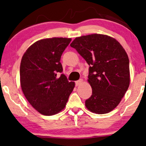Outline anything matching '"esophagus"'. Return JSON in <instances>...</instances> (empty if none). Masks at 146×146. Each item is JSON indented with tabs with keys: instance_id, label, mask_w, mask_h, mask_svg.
Instances as JSON below:
<instances>
[{
	"instance_id": "esophagus-1",
	"label": "esophagus",
	"mask_w": 146,
	"mask_h": 146,
	"mask_svg": "<svg viewBox=\"0 0 146 146\" xmlns=\"http://www.w3.org/2000/svg\"><path fill=\"white\" fill-rule=\"evenodd\" d=\"M82 82H83V80H82V79H80V80H77V81H76V86L80 85V84L82 83Z\"/></svg>"
}]
</instances>
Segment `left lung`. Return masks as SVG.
I'll return each instance as SVG.
<instances>
[{
  "mask_svg": "<svg viewBox=\"0 0 146 146\" xmlns=\"http://www.w3.org/2000/svg\"><path fill=\"white\" fill-rule=\"evenodd\" d=\"M89 66L92 95L85 101L91 112L107 114L116 107L130 84L127 52L114 38L100 34L76 37L70 44Z\"/></svg>",
  "mask_w": 146,
  "mask_h": 146,
  "instance_id": "left-lung-1",
  "label": "left lung"
}]
</instances>
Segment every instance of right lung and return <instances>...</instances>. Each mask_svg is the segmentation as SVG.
<instances>
[{
	"label": "right lung",
	"instance_id": "right-lung-1",
	"mask_svg": "<svg viewBox=\"0 0 146 146\" xmlns=\"http://www.w3.org/2000/svg\"><path fill=\"white\" fill-rule=\"evenodd\" d=\"M71 38H49L35 42L26 50L20 64V84L25 97L44 116L60 112L75 87L64 74L60 59Z\"/></svg>",
	"mask_w": 146,
	"mask_h": 146
}]
</instances>
